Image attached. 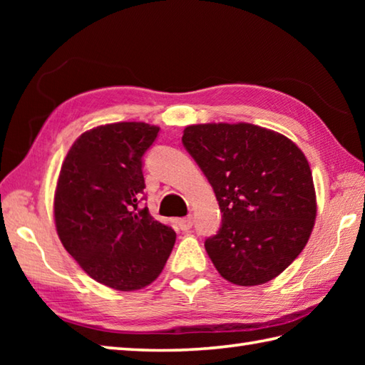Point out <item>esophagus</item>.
Segmentation results:
<instances>
[{
    "mask_svg": "<svg viewBox=\"0 0 365 365\" xmlns=\"http://www.w3.org/2000/svg\"><path fill=\"white\" fill-rule=\"evenodd\" d=\"M178 227L182 230H190L192 227V216H185V218L178 220Z\"/></svg>",
    "mask_w": 365,
    "mask_h": 365,
    "instance_id": "obj_1",
    "label": "esophagus"
}]
</instances>
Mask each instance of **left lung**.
<instances>
[{"label":"left lung","mask_w":365,"mask_h":365,"mask_svg":"<svg viewBox=\"0 0 365 365\" xmlns=\"http://www.w3.org/2000/svg\"><path fill=\"white\" fill-rule=\"evenodd\" d=\"M182 143L222 213L205 240L218 273L243 287L281 274L304 250L317 216L304 153L284 135L243 122L190 125Z\"/></svg>","instance_id":"obj_1"}]
</instances>
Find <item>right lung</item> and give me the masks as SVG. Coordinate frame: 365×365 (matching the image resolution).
Here are the masks:
<instances>
[{
  "instance_id": "add662e5",
  "label": "right lung",
  "mask_w": 365,
  "mask_h": 365,
  "mask_svg": "<svg viewBox=\"0 0 365 365\" xmlns=\"http://www.w3.org/2000/svg\"><path fill=\"white\" fill-rule=\"evenodd\" d=\"M160 128L118 122L83 133L68 150L54 192V222L66 251L111 289L139 290L160 276L175 243L144 196L143 158Z\"/></svg>"
}]
</instances>
